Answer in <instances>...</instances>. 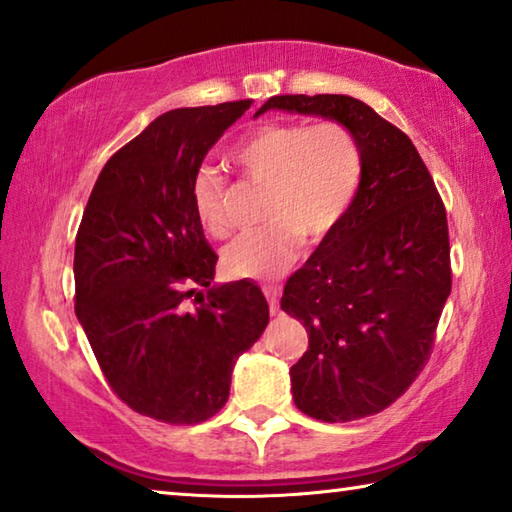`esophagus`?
<instances>
[{
  "label": "esophagus",
  "mask_w": 512,
  "mask_h": 512,
  "mask_svg": "<svg viewBox=\"0 0 512 512\" xmlns=\"http://www.w3.org/2000/svg\"><path fill=\"white\" fill-rule=\"evenodd\" d=\"M264 296L269 301V310L271 315H276L280 310V287L278 285H264Z\"/></svg>",
  "instance_id": "1"
}]
</instances>
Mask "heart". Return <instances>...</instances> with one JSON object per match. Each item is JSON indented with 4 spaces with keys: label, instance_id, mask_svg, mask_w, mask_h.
Masks as SVG:
<instances>
[{
    "label": "heart",
    "instance_id": "obj_1",
    "mask_svg": "<svg viewBox=\"0 0 512 512\" xmlns=\"http://www.w3.org/2000/svg\"><path fill=\"white\" fill-rule=\"evenodd\" d=\"M232 160L250 183L264 188L266 223L223 250V269L234 278L271 280L301 253L303 236L324 241L352 211L365 174V151L342 121H269L232 147ZM227 179L200 167L190 181L195 218L213 236L230 234Z\"/></svg>",
    "mask_w": 512,
    "mask_h": 512
}]
</instances>
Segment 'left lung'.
Returning <instances> with one entry per match:
<instances>
[{
    "label": "left lung",
    "mask_w": 512,
    "mask_h": 512,
    "mask_svg": "<svg viewBox=\"0 0 512 512\" xmlns=\"http://www.w3.org/2000/svg\"><path fill=\"white\" fill-rule=\"evenodd\" d=\"M271 108L342 121L363 144L352 211L287 280L280 308L308 331L289 370L296 407L324 423L375 416L432 354L453 282L446 207L414 142L363 101L285 94L257 114Z\"/></svg>",
    "instance_id": "left-lung-1"
}]
</instances>
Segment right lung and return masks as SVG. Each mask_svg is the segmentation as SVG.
I'll list each match as a JSON object with an SVG mask.
<instances>
[{
  "instance_id": "add662e5",
  "label": "right lung",
  "mask_w": 512,
  "mask_h": 512,
  "mask_svg": "<svg viewBox=\"0 0 512 512\" xmlns=\"http://www.w3.org/2000/svg\"><path fill=\"white\" fill-rule=\"evenodd\" d=\"M250 105L160 114L105 163L75 236V315L103 377L121 402L160 423L218 414L236 358L269 324L255 282L211 287L218 255L190 204L193 174Z\"/></svg>"
}]
</instances>
